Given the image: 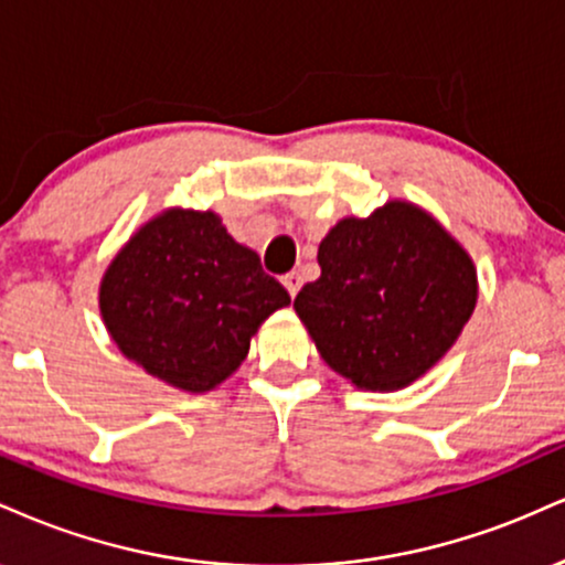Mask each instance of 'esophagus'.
<instances>
[{"label":"esophagus","instance_id":"1","mask_svg":"<svg viewBox=\"0 0 565 565\" xmlns=\"http://www.w3.org/2000/svg\"><path fill=\"white\" fill-rule=\"evenodd\" d=\"M282 285H285V290L290 294V298H296L298 288H301V275H298V271H288V275L282 277Z\"/></svg>","mask_w":565,"mask_h":565}]
</instances>
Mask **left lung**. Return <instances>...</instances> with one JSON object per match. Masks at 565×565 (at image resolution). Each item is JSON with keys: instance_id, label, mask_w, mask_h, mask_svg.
<instances>
[{"instance_id": "left-lung-1", "label": "left lung", "mask_w": 565, "mask_h": 565, "mask_svg": "<svg viewBox=\"0 0 565 565\" xmlns=\"http://www.w3.org/2000/svg\"><path fill=\"white\" fill-rule=\"evenodd\" d=\"M317 262L322 275L296 296V315L322 360L356 388L417 381L452 349L479 296L466 250L399 201L338 222Z\"/></svg>"}]
</instances>
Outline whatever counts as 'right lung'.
Instances as JSON below:
<instances>
[{
	"mask_svg": "<svg viewBox=\"0 0 565 565\" xmlns=\"http://www.w3.org/2000/svg\"><path fill=\"white\" fill-rule=\"evenodd\" d=\"M290 296L211 211H166L113 258L99 311L116 347L171 386L211 391Z\"/></svg>",
	"mask_w": 565,
	"mask_h": 565,
	"instance_id": "1",
	"label": "right lung"
}]
</instances>
